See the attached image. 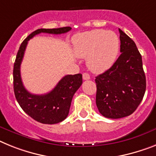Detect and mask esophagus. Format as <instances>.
I'll return each instance as SVG.
<instances>
[{"label": "esophagus", "instance_id": "1", "mask_svg": "<svg viewBox=\"0 0 156 156\" xmlns=\"http://www.w3.org/2000/svg\"><path fill=\"white\" fill-rule=\"evenodd\" d=\"M82 78H83L84 80H89L90 78V76L88 73H83V74H82Z\"/></svg>", "mask_w": 156, "mask_h": 156}]
</instances>
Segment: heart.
I'll list each match as a JSON object with an SVG mask.
<instances>
[{
  "label": "heart",
  "mask_w": 156,
  "mask_h": 156,
  "mask_svg": "<svg viewBox=\"0 0 156 156\" xmlns=\"http://www.w3.org/2000/svg\"><path fill=\"white\" fill-rule=\"evenodd\" d=\"M120 41L112 31L95 29L78 34L74 39V51L81 58L87 57V64L94 72H103L114 63Z\"/></svg>",
  "instance_id": "heart-1"
}]
</instances>
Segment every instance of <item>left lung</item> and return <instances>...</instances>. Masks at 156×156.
<instances>
[{"label": "left lung", "mask_w": 156, "mask_h": 156, "mask_svg": "<svg viewBox=\"0 0 156 156\" xmlns=\"http://www.w3.org/2000/svg\"><path fill=\"white\" fill-rule=\"evenodd\" d=\"M120 55L109 69L96 77V104L105 117L131 115L140 104L146 90L142 57L135 42L120 29Z\"/></svg>", "instance_id": "obj_1"}]
</instances>
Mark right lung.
<instances>
[{
	"instance_id": "right-lung-1",
	"label": "right lung",
	"mask_w": 156,
	"mask_h": 156,
	"mask_svg": "<svg viewBox=\"0 0 156 156\" xmlns=\"http://www.w3.org/2000/svg\"><path fill=\"white\" fill-rule=\"evenodd\" d=\"M71 30L70 27L45 29L33 31L23 40L16 55L13 67V89L20 106L31 118L42 124L53 125L66 118L74 94L82 83L81 74L64 76L56 86L48 94L36 95L29 93L23 86L20 76V64L23 60L27 42L40 33L63 34Z\"/></svg>"
}]
</instances>
